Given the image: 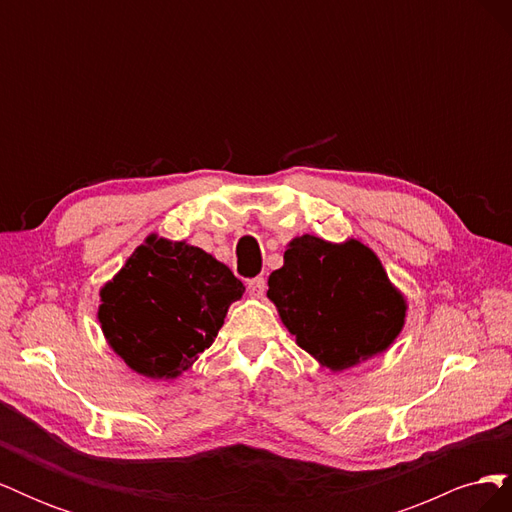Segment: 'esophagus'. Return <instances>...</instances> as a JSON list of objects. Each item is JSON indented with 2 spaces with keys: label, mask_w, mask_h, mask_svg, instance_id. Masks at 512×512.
<instances>
[{
  "label": "esophagus",
  "mask_w": 512,
  "mask_h": 512,
  "mask_svg": "<svg viewBox=\"0 0 512 512\" xmlns=\"http://www.w3.org/2000/svg\"><path fill=\"white\" fill-rule=\"evenodd\" d=\"M265 290H267L265 277H256V280L247 282V292H250L252 299H262V297H265Z\"/></svg>",
  "instance_id": "1"
}]
</instances>
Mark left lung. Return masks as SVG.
Instances as JSON below:
<instances>
[{
	"instance_id": "8db88e82",
	"label": "left lung",
	"mask_w": 512,
	"mask_h": 512,
	"mask_svg": "<svg viewBox=\"0 0 512 512\" xmlns=\"http://www.w3.org/2000/svg\"><path fill=\"white\" fill-rule=\"evenodd\" d=\"M267 297L299 348L335 374L389 350L408 312L404 292L361 239L294 237Z\"/></svg>"
}]
</instances>
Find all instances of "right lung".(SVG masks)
Here are the masks:
<instances>
[{"mask_svg":"<svg viewBox=\"0 0 512 512\" xmlns=\"http://www.w3.org/2000/svg\"><path fill=\"white\" fill-rule=\"evenodd\" d=\"M243 292L218 258L151 232L100 288L98 322L108 346L138 376L175 380L215 342Z\"/></svg>","mask_w":512,"mask_h":512,"instance_id":"1","label":"right lung"}]
</instances>
